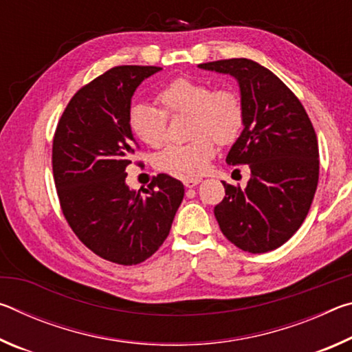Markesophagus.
Instances as JSON below:
<instances>
[{
    "label": "esophagus",
    "mask_w": 352,
    "mask_h": 352,
    "mask_svg": "<svg viewBox=\"0 0 352 352\" xmlns=\"http://www.w3.org/2000/svg\"><path fill=\"white\" fill-rule=\"evenodd\" d=\"M200 182H201L200 178H194V177H184V178H183V183H184V186H186V188L197 186V184H199Z\"/></svg>",
    "instance_id": "esophagus-1"
}]
</instances>
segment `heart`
Instances as JSON below:
<instances>
[{
    "mask_svg": "<svg viewBox=\"0 0 352 352\" xmlns=\"http://www.w3.org/2000/svg\"><path fill=\"white\" fill-rule=\"evenodd\" d=\"M162 109L147 102L130 107L129 127L141 142L160 147L166 141L168 116L189 115L186 144H172L157 155L155 164L169 174L189 177L204 174L219 144H231L241 135L245 109L231 88H214L192 77H177L157 93Z\"/></svg>",
    "mask_w": 352,
    "mask_h": 352,
    "instance_id": "1",
    "label": "heart"
}]
</instances>
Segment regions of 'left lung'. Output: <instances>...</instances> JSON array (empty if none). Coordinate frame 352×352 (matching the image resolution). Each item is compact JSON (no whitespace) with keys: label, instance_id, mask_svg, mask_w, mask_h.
<instances>
[{"label":"left lung","instance_id":"obj_1","mask_svg":"<svg viewBox=\"0 0 352 352\" xmlns=\"http://www.w3.org/2000/svg\"><path fill=\"white\" fill-rule=\"evenodd\" d=\"M236 77L245 109L239 138L226 163L248 164L245 189L223 182L214 208L223 236L248 253H267L294 236L311 210L318 184V141L305 107L290 88L248 58L200 63Z\"/></svg>","mask_w":352,"mask_h":352}]
</instances>
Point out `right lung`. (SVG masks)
I'll return each instance as SVG.
<instances>
[{"label": "right lung", "instance_id": "add662e5", "mask_svg": "<svg viewBox=\"0 0 352 352\" xmlns=\"http://www.w3.org/2000/svg\"><path fill=\"white\" fill-rule=\"evenodd\" d=\"M160 67H115L77 91L52 140V172L60 208L71 230L93 253L121 265H136L168 237L184 186L168 174L147 189L126 184L138 148L129 127L132 96Z\"/></svg>", "mask_w": 352, "mask_h": 352}]
</instances>
